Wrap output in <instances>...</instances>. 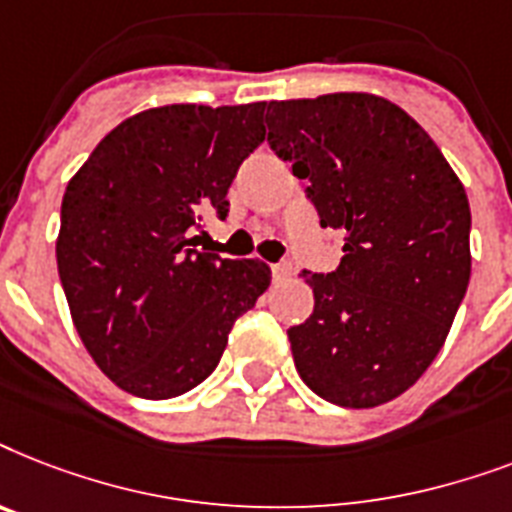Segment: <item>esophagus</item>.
Returning <instances> with one entry per match:
<instances>
[{
  "mask_svg": "<svg viewBox=\"0 0 512 512\" xmlns=\"http://www.w3.org/2000/svg\"><path fill=\"white\" fill-rule=\"evenodd\" d=\"M293 275V267L290 264H272V277L275 280H288Z\"/></svg>",
  "mask_w": 512,
  "mask_h": 512,
  "instance_id": "obj_1",
  "label": "esophagus"
}]
</instances>
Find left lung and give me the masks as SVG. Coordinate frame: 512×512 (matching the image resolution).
Segmentation results:
<instances>
[{"mask_svg":"<svg viewBox=\"0 0 512 512\" xmlns=\"http://www.w3.org/2000/svg\"><path fill=\"white\" fill-rule=\"evenodd\" d=\"M267 142L306 179L322 227L343 235L314 312L288 330L325 402L378 407L428 370L470 280V206L436 142L386 97L335 92L267 105Z\"/></svg>","mask_w":512,"mask_h":512,"instance_id":"obj_1","label":"left lung"}]
</instances>
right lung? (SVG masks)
Here are the masks:
<instances>
[{
    "mask_svg": "<svg viewBox=\"0 0 512 512\" xmlns=\"http://www.w3.org/2000/svg\"><path fill=\"white\" fill-rule=\"evenodd\" d=\"M267 102L163 105L105 134L65 187L57 272L89 357L118 388L171 399L222 359L240 314L269 288L261 259L192 248L227 216L240 163L264 142Z\"/></svg>",
    "mask_w": 512,
    "mask_h": 512,
    "instance_id": "right-lung-1",
    "label": "right lung"
}]
</instances>
